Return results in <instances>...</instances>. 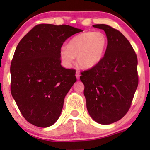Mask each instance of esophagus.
I'll return each mask as SVG.
<instances>
[{
	"label": "esophagus",
	"instance_id": "obj_1",
	"mask_svg": "<svg viewBox=\"0 0 150 150\" xmlns=\"http://www.w3.org/2000/svg\"><path fill=\"white\" fill-rule=\"evenodd\" d=\"M75 76H76V78L77 79V80H79L80 79V73H79L78 71L76 72V73H75Z\"/></svg>",
	"mask_w": 150,
	"mask_h": 150
}]
</instances>
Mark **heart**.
I'll list each match as a JSON object with an SVG mask.
<instances>
[{"label":"heart","instance_id":"1","mask_svg":"<svg viewBox=\"0 0 150 150\" xmlns=\"http://www.w3.org/2000/svg\"><path fill=\"white\" fill-rule=\"evenodd\" d=\"M108 45L106 36L100 32H86L74 37L67 46L60 49L61 58L69 66L76 56L77 64L83 69L94 68L102 61Z\"/></svg>","mask_w":150,"mask_h":150}]
</instances>
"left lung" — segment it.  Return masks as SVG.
Segmentation results:
<instances>
[{
    "mask_svg": "<svg viewBox=\"0 0 150 150\" xmlns=\"http://www.w3.org/2000/svg\"><path fill=\"white\" fill-rule=\"evenodd\" d=\"M106 33L108 45L102 61L81 73L89 116L99 124L108 125L128 112L138 85L137 58L128 39L106 25H94Z\"/></svg>",
    "mask_w": 150,
    "mask_h": 150,
    "instance_id": "obj_1",
    "label": "left lung"
}]
</instances>
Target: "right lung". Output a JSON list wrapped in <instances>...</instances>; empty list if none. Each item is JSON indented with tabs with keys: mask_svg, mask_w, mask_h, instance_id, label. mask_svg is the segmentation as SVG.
<instances>
[{
	"mask_svg": "<svg viewBox=\"0 0 150 150\" xmlns=\"http://www.w3.org/2000/svg\"><path fill=\"white\" fill-rule=\"evenodd\" d=\"M81 32L69 25L41 24L17 46L10 66L11 94L31 124L47 128L60 117L65 96L77 81L75 70L61 65L60 49Z\"/></svg>",
	"mask_w": 150,
	"mask_h": 150,
	"instance_id": "1",
	"label": "right lung"
}]
</instances>
